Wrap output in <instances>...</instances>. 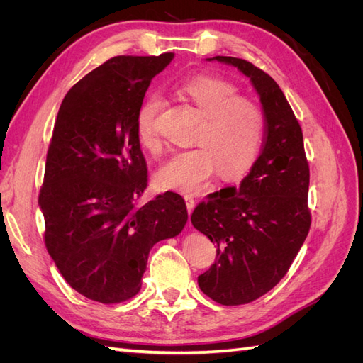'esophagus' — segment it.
<instances>
[{
  "mask_svg": "<svg viewBox=\"0 0 363 363\" xmlns=\"http://www.w3.org/2000/svg\"><path fill=\"white\" fill-rule=\"evenodd\" d=\"M184 203H186V207H188V213L191 215V213H192V211H194L195 200L192 199L191 195H186V196H184Z\"/></svg>",
  "mask_w": 363,
  "mask_h": 363,
  "instance_id": "1",
  "label": "esophagus"
}]
</instances>
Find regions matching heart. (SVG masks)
I'll return each mask as SVG.
<instances>
[{"instance_id":"1","label":"heart","mask_w":363,"mask_h":363,"mask_svg":"<svg viewBox=\"0 0 363 363\" xmlns=\"http://www.w3.org/2000/svg\"><path fill=\"white\" fill-rule=\"evenodd\" d=\"M177 91L203 115L195 135V147L175 151L157 169V182L167 189L199 192L218 169L225 179L244 175L256 163L265 140V115L250 98L239 96L238 86L218 77L199 75L184 80ZM164 107L159 92L140 103L136 135L140 145L157 151L162 142L157 121Z\"/></svg>"}]
</instances>
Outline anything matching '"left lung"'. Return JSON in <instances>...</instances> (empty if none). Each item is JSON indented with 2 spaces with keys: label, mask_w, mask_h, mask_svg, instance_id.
I'll use <instances>...</instances> for the list:
<instances>
[{
  "label": "left lung",
  "mask_w": 363,
  "mask_h": 363,
  "mask_svg": "<svg viewBox=\"0 0 363 363\" xmlns=\"http://www.w3.org/2000/svg\"><path fill=\"white\" fill-rule=\"evenodd\" d=\"M244 72L260 96L265 140L239 188L212 194L194 208L191 221L212 240L216 260L200 289L223 306L257 300L286 276L309 233V162L303 131L271 75L238 57L215 56Z\"/></svg>",
  "instance_id": "obj_1"
}]
</instances>
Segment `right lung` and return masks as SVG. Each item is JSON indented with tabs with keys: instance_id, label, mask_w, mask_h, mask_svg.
Segmentation results:
<instances>
[{
	"instance_id": "add662e5",
	"label": "right lung",
	"mask_w": 363,
	"mask_h": 363,
	"mask_svg": "<svg viewBox=\"0 0 363 363\" xmlns=\"http://www.w3.org/2000/svg\"><path fill=\"white\" fill-rule=\"evenodd\" d=\"M172 59H108L71 87L54 124L39 192L43 240L69 286L98 303L133 298L152 245L188 221L184 200L171 191L138 206L148 182L138 108Z\"/></svg>"
}]
</instances>
